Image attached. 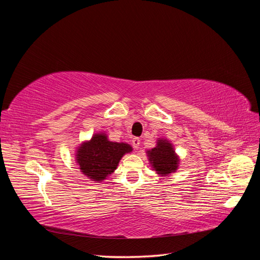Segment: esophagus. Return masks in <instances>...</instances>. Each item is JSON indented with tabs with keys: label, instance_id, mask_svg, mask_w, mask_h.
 I'll list each match as a JSON object with an SVG mask.
<instances>
[{
	"label": "esophagus",
	"instance_id": "obj_1",
	"mask_svg": "<svg viewBox=\"0 0 260 260\" xmlns=\"http://www.w3.org/2000/svg\"><path fill=\"white\" fill-rule=\"evenodd\" d=\"M131 142H132V146L133 147L137 148V149L139 148V146H140V139L139 138H133Z\"/></svg>",
	"mask_w": 260,
	"mask_h": 260
}]
</instances>
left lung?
<instances>
[{"mask_svg":"<svg viewBox=\"0 0 260 260\" xmlns=\"http://www.w3.org/2000/svg\"><path fill=\"white\" fill-rule=\"evenodd\" d=\"M146 154L153 170L161 177L174 174L179 167V156L175 152L174 145L167 139L157 140L156 146L147 151Z\"/></svg>","mask_w":260,"mask_h":260,"instance_id":"left-lung-1","label":"left lung"}]
</instances>
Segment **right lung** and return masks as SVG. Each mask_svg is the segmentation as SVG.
Instances as JSON below:
<instances>
[{
  "instance_id": "add662e5",
  "label": "right lung",
  "mask_w": 260,
  "mask_h": 260,
  "mask_svg": "<svg viewBox=\"0 0 260 260\" xmlns=\"http://www.w3.org/2000/svg\"><path fill=\"white\" fill-rule=\"evenodd\" d=\"M130 152V144L112 142L104 132L94 133L89 141L77 147L76 162L84 176L101 182L113 174L122 156Z\"/></svg>"
}]
</instances>
